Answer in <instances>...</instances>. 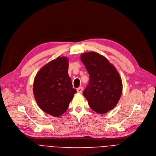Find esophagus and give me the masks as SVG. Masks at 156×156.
I'll return each mask as SVG.
<instances>
[{
  "instance_id": "esophagus-1",
  "label": "esophagus",
  "mask_w": 156,
  "mask_h": 156,
  "mask_svg": "<svg viewBox=\"0 0 156 156\" xmlns=\"http://www.w3.org/2000/svg\"><path fill=\"white\" fill-rule=\"evenodd\" d=\"M83 87H79V88H77V92L78 93H81L82 91H83Z\"/></svg>"
}]
</instances>
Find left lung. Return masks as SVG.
I'll return each mask as SVG.
<instances>
[{"label":"left lung","mask_w":156,"mask_h":156,"mask_svg":"<svg viewBox=\"0 0 156 156\" xmlns=\"http://www.w3.org/2000/svg\"><path fill=\"white\" fill-rule=\"evenodd\" d=\"M81 60L90 78L83 94L93 111L106 113L116 106L122 93V81L118 71L105 56L96 52L83 53Z\"/></svg>","instance_id":"left-lung-1"}]
</instances>
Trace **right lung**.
Here are the masks:
<instances>
[{"instance_id": "right-lung-1", "label": "right lung", "mask_w": 156, "mask_h": 156, "mask_svg": "<svg viewBox=\"0 0 156 156\" xmlns=\"http://www.w3.org/2000/svg\"><path fill=\"white\" fill-rule=\"evenodd\" d=\"M68 65L67 58L58 57L42 67L34 79L33 91L38 105L55 117L66 112L76 93L68 73Z\"/></svg>"}]
</instances>
